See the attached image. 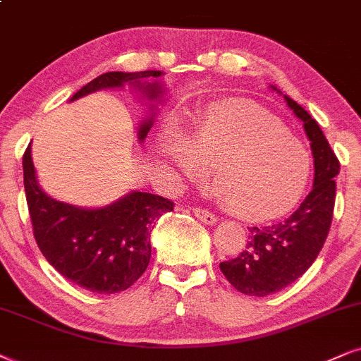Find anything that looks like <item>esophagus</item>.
Wrapping results in <instances>:
<instances>
[{"mask_svg": "<svg viewBox=\"0 0 361 361\" xmlns=\"http://www.w3.org/2000/svg\"><path fill=\"white\" fill-rule=\"evenodd\" d=\"M192 212H194V216L197 217L199 221L204 222V224L212 226V224H216V222H217V217H216L214 214H212L211 211H207V209H202V207H192Z\"/></svg>", "mask_w": 361, "mask_h": 361, "instance_id": "34e87169", "label": "esophagus"}]
</instances>
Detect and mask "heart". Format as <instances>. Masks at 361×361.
<instances>
[{
	"label": "heart",
	"instance_id": "b5f03b06",
	"mask_svg": "<svg viewBox=\"0 0 361 361\" xmlns=\"http://www.w3.org/2000/svg\"><path fill=\"white\" fill-rule=\"evenodd\" d=\"M159 155L180 176L209 166L216 194L246 219L289 211L305 192L311 171L305 145L278 118L246 100L212 104L184 140H160Z\"/></svg>",
	"mask_w": 361,
	"mask_h": 361
}]
</instances>
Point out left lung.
<instances>
[{
    "instance_id": "left-lung-1",
    "label": "left lung",
    "mask_w": 361,
    "mask_h": 361,
    "mask_svg": "<svg viewBox=\"0 0 361 361\" xmlns=\"http://www.w3.org/2000/svg\"><path fill=\"white\" fill-rule=\"evenodd\" d=\"M284 100L301 118L311 142L314 182L311 192L291 216L271 226L247 228L246 249L234 259L219 264L228 281L249 296H268L279 291L313 264L330 233L335 209V177L340 172V162L317 120L289 97L284 95Z\"/></svg>"
}]
</instances>
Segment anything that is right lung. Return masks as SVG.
<instances>
[{"mask_svg": "<svg viewBox=\"0 0 361 361\" xmlns=\"http://www.w3.org/2000/svg\"><path fill=\"white\" fill-rule=\"evenodd\" d=\"M159 70L100 75L72 97L77 100L102 88H117L126 83L139 88L149 100H159V83H142L159 78ZM154 112V106H150ZM154 126L150 114L139 128L144 140ZM26 202L37 244L47 261L66 279L93 293L126 291L144 274L150 261V234L160 216L172 211L173 202L162 195L132 190L117 202L100 209H83L55 201L38 185L31 160V145L23 155Z\"/></svg>", "mask_w": 361, "mask_h": 361, "instance_id": "obj_1", "label": "right lung"}]
</instances>
